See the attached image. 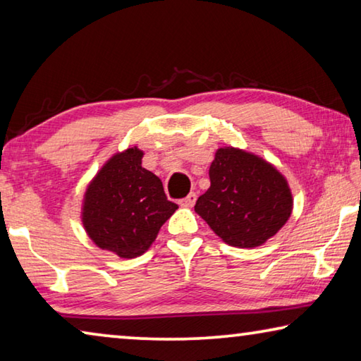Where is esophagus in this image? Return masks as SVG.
<instances>
[{"instance_id":"obj_1","label":"esophagus","mask_w":361,"mask_h":361,"mask_svg":"<svg viewBox=\"0 0 361 361\" xmlns=\"http://www.w3.org/2000/svg\"><path fill=\"white\" fill-rule=\"evenodd\" d=\"M195 199H197V195H195V192H189L185 199L180 200V205L181 207H192L195 204Z\"/></svg>"}]
</instances>
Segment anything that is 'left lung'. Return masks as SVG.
<instances>
[{
	"instance_id": "left-lung-1",
	"label": "left lung",
	"mask_w": 361,
	"mask_h": 361,
	"mask_svg": "<svg viewBox=\"0 0 361 361\" xmlns=\"http://www.w3.org/2000/svg\"><path fill=\"white\" fill-rule=\"evenodd\" d=\"M209 175L210 188L194 210L228 245L259 247L288 221V183L262 157L226 146L215 152Z\"/></svg>"
}]
</instances>
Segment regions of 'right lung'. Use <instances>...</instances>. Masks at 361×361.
I'll use <instances>...</instances> for the list:
<instances>
[{
    "mask_svg": "<svg viewBox=\"0 0 361 361\" xmlns=\"http://www.w3.org/2000/svg\"><path fill=\"white\" fill-rule=\"evenodd\" d=\"M137 146L108 159L85 189L82 224L97 247L137 258L156 240L178 205L167 200L162 181L142 167Z\"/></svg>",
    "mask_w": 361,
    "mask_h": 361,
    "instance_id": "add662e5",
    "label": "right lung"
}]
</instances>
